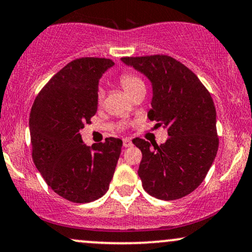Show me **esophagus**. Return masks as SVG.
Wrapping results in <instances>:
<instances>
[{
	"mask_svg": "<svg viewBox=\"0 0 252 252\" xmlns=\"http://www.w3.org/2000/svg\"><path fill=\"white\" fill-rule=\"evenodd\" d=\"M132 146V142L131 140H129V138H124L123 140V147L124 148H129V147Z\"/></svg>",
	"mask_w": 252,
	"mask_h": 252,
	"instance_id": "34e87169",
	"label": "esophagus"
}]
</instances>
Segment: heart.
<instances>
[{
	"label": "heart",
	"mask_w": 252,
	"mask_h": 252,
	"mask_svg": "<svg viewBox=\"0 0 252 252\" xmlns=\"http://www.w3.org/2000/svg\"><path fill=\"white\" fill-rule=\"evenodd\" d=\"M120 84L123 88L124 91H126L128 94H131L136 89L141 88V86H144L142 80L131 73L122 74L120 78ZM102 99H103V91L102 90H99V91H98V102H102Z\"/></svg>",
	"instance_id": "obj_1"
}]
</instances>
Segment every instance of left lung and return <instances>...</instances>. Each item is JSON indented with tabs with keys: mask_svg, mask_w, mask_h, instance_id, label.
Wrapping results in <instances>:
<instances>
[{
	"mask_svg": "<svg viewBox=\"0 0 252 252\" xmlns=\"http://www.w3.org/2000/svg\"><path fill=\"white\" fill-rule=\"evenodd\" d=\"M147 77L153 98L148 111L155 126L168 131L158 146L142 138L132 143L142 152L138 176L147 193L161 200L184 198L204 181L218 150L217 112L199 78L168 56L122 58Z\"/></svg>",
	"mask_w": 252,
	"mask_h": 252,
	"instance_id": "obj_1",
	"label": "left lung"
}]
</instances>
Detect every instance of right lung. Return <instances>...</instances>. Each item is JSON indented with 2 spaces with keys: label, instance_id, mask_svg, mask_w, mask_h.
Segmentation results:
<instances>
[{
  "label": "right lung",
  "instance_id": "1",
  "mask_svg": "<svg viewBox=\"0 0 252 252\" xmlns=\"http://www.w3.org/2000/svg\"><path fill=\"white\" fill-rule=\"evenodd\" d=\"M115 63L104 58L68 63L45 85L30 116L33 161L57 194L78 204L103 196L122 148V140L105 138L91 147L80 130L97 112L98 84Z\"/></svg>",
  "mask_w": 252,
  "mask_h": 252
}]
</instances>
